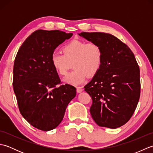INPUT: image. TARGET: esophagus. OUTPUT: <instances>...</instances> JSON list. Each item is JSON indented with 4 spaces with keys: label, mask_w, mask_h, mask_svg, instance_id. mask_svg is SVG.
<instances>
[{
    "label": "esophagus",
    "mask_w": 153,
    "mask_h": 153,
    "mask_svg": "<svg viewBox=\"0 0 153 153\" xmlns=\"http://www.w3.org/2000/svg\"><path fill=\"white\" fill-rule=\"evenodd\" d=\"M76 89H77V92L78 93H82L83 91L82 87H76Z\"/></svg>",
    "instance_id": "1"
}]
</instances>
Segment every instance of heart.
Masks as SVG:
<instances>
[{"label": "heart", "instance_id": "b5f03b06", "mask_svg": "<svg viewBox=\"0 0 153 153\" xmlns=\"http://www.w3.org/2000/svg\"><path fill=\"white\" fill-rule=\"evenodd\" d=\"M63 54L54 52L51 62L54 69L64 76L73 65L74 70L63 79L65 83L77 85L85 82L87 76L93 77L98 73L102 62L101 48L95 43L74 39L64 45Z\"/></svg>", "mask_w": 153, "mask_h": 153}]
</instances>
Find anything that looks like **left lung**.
<instances>
[{"label": "left lung", "instance_id": "1", "mask_svg": "<svg viewBox=\"0 0 153 153\" xmlns=\"http://www.w3.org/2000/svg\"><path fill=\"white\" fill-rule=\"evenodd\" d=\"M101 48L99 71L84 87L91 97L90 113L101 127L116 129L131 118L140 97V71L128 45L114 35L100 32L78 34Z\"/></svg>", "mask_w": 153, "mask_h": 153}]
</instances>
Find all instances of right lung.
I'll return each instance as SVG.
<instances>
[{"mask_svg":"<svg viewBox=\"0 0 153 153\" xmlns=\"http://www.w3.org/2000/svg\"><path fill=\"white\" fill-rule=\"evenodd\" d=\"M73 34L39 30L23 43L13 69V88L22 116L42 131L56 128L76 95L72 85H62L51 58L58 45Z\"/></svg>","mask_w":153,"mask_h":153,"instance_id":"1","label":"right lung"}]
</instances>
